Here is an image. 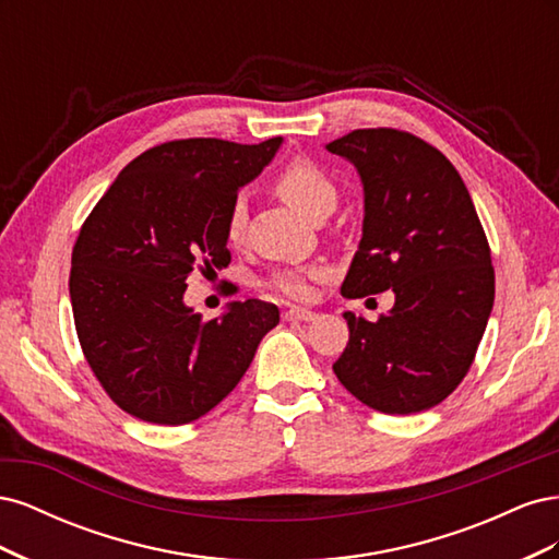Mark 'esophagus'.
<instances>
[{"label":"esophagus","instance_id":"34e87169","mask_svg":"<svg viewBox=\"0 0 559 559\" xmlns=\"http://www.w3.org/2000/svg\"><path fill=\"white\" fill-rule=\"evenodd\" d=\"M284 321H312L317 314L312 310H302V308H289L284 310Z\"/></svg>","mask_w":559,"mask_h":559}]
</instances>
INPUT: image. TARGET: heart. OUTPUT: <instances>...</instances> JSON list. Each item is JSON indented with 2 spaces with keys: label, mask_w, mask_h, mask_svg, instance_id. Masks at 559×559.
Returning a JSON list of instances; mask_svg holds the SVG:
<instances>
[{
  "label": "heart",
  "mask_w": 559,
  "mask_h": 559,
  "mask_svg": "<svg viewBox=\"0 0 559 559\" xmlns=\"http://www.w3.org/2000/svg\"><path fill=\"white\" fill-rule=\"evenodd\" d=\"M277 193L289 202L294 210L314 218L317 214L333 210L337 189L333 179L321 167L308 158H294L286 163L275 177ZM247 226V207L242 198H235L226 214V238L230 245H238ZM270 286L289 298H308L312 286L310 275L302 270H280L270 277Z\"/></svg>",
  "instance_id": "1"
}]
</instances>
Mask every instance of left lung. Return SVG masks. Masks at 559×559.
Listing matches in <instances>:
<instances>
[{"label":"left lung","instance_id":"1","mask_svg":"<svg viewBox=\"0 0 559 559\" xmlns=\"http://www.w3.org/2000/svg\"><path fill=\"white\" fill-rule=\"evenodd\" d=\"M326 148L364 183V235L341 292L396 296L378 321L343 314L349 343L333 370L368 408L429 411L468 373L492 312L495 267L480 218L454 165L411 132L352 130Z\"/></svg>","mask_w":559,"mask_h":559}]
</instances>
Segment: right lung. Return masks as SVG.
<instances>
[{"mask_svg": "<svg viewBox=\"0 0 559 559\" xmlns=\"http://www.w3.org/2000/svg\"><path fill=\"white\" fill-rule=\"evenodd\" d=\"M280 144H158L123 167L83 222L70 273L76 335L128 415L177 427L210 413L280 324L277 306L257 298L210 321L183 302L193 270L207 275L230 263L226 214Z\"/></svg>", "mask_w": 559, "mask_h": 559, "instance_id": "obj_1", "label": "right lung"}]
</instances>
